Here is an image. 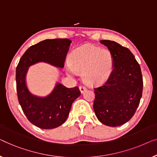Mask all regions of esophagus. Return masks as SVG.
Returning a JSON list of instances; mask_svg holds the SVG:
<instances>
[{"label": "esophagus", "instance_id": "1", "mask_svg": "<svg viewBox=\"0 0 157 157\" xmlns=\"http://www.w3.org/2000/svg\"><path fill=\"white\" fill-rule=\"evenodd\" d=\"M79 90H80V92H81V93H83L85 91H86V90H87V87H85V86H83V85H81V86H79Z\"/></svg>", "mask_w": 157, "mask_h": 157}]
</instances>
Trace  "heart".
Returning <instances> with one entry per match:
<instances>
[{"mask_svg":"<svg viewBox=\"0 0 157 157\" xmlns=\"http://www.w3.org/2000/svg\"><path fill=\"white\" fill-rule=\"evenodd\" d=\"M70 64L66 71L70 76L76 72L82 73L88 85H98L105 82L112 73L114 66L113 55L109 50L98 46L85 45L73 50L70 56Z\"/></svg>","mask_w":157,"mask_h":157,"instance_id":"heart-1","label":"heart"}]
</instances>
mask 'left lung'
I'll return each mask as SVG.
<instances>
[{
    "label": "left lung",
    "mask_w": 157,
    "mask_h": 157,
    "mask_svg": "<svg viewBox=\"0 0 157 157\" xmlns=\"http://www.w3.org/2000/svg\"><path fill=\"white\" fill-rule=\"evenodd\" d=\"M100 43L113 55L114 66L105 82L94 89L93 109L100 122L117 127L127 122L140 105L142 75L140 65L128 48L108 40Z\"/></svg>",
    "instance_id": "obj_1"
}]
</instances>
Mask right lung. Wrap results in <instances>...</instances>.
Segmentation results:
<instances>
[{"label":"right lung","mask_w":157,"mask_h":157,"mask_svg":"<svg viewBox=\"0 0 157 157\" xmlns=\"http://www.w3.org/2000/svg\"><path fill=\"white\" fill-rule=\"evenodd\" d=\"M70 43L71 40L67 38L45 40L30 46L17 64L15 79L18 101L28 120L41 129H54L63 124L69 115L72 102L81 93L78 87L67 88L57 83L48 96H35L26 86V73L30 65L39 62L64 67Z\"/></svg>","instance_id":"right-lung-1"}]
</instances>
